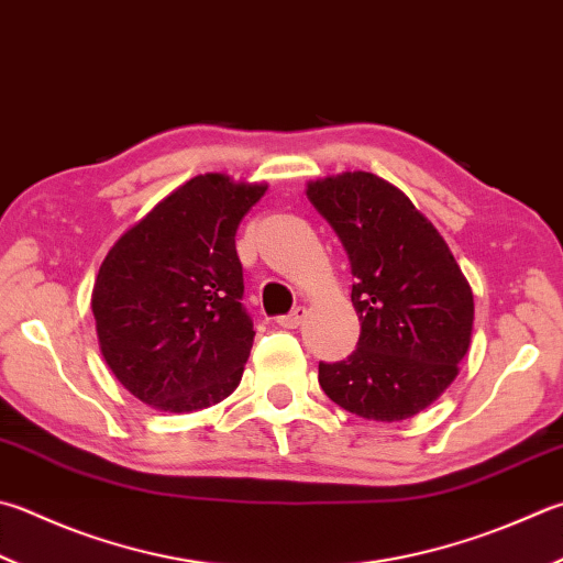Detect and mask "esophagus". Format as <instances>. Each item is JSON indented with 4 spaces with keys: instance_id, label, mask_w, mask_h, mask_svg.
Returning a JSON list of instances; mask_svg holds the SVG:
<instances>
[{
    "instance_id": "1",
    "label": "esophagus",
    "mask_w": 563,
    "mask_h": 563,
    "mask_svg": "<svg viewBox=\"0 0 563 563\" xmlns=\"http://www.w3.org/2000/svg\"><path fill=\"white\" fill-rule=\"evenodd\" d=\"M303 318H306V309L303 306H299V309H294L291 313L279 316L277 323H279V328H286V331H294V328H299L303 323Z\"/></svg>"
}]
</instances>
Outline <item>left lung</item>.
I'll use <instances>...</instances> for the list:
<instances>
[{"label":"left lung","instance_id":"left-lung-1","mask_svg":"<svg viewBox=\"0 0 563 563\" xmlns=\"http://www.w3.org/2000/svg\"><path fill=\"white\" fill-rule=\"evenodd\" d=\"M306 196L341 238L355 284L360 341L318 382L345 411L405 421L433 405L471 347L473 289L417 206L385 178L343 172L306 184Z\"/></svg>","mask_w":563,"mask_h":563}]
</instances>
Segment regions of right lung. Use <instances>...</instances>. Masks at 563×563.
I'll return each mask as SVG.
<instances>
[{"instance_id":"add662e5","label":"right lung","mask_w":563,"mask_h":563,"mask_svg":"<svg viewBox=\"0 0 563 563\" xmlns=\"http://www.w3.org/2000/svg\"><path fill=\"white\" fill-rule=\"evenodd\" d=\"M267 184L200 174L124 230L92 286L104 363L146 407L190 413L238 389L254 328L235 232Z\"/></svg>"}]
</instances>
